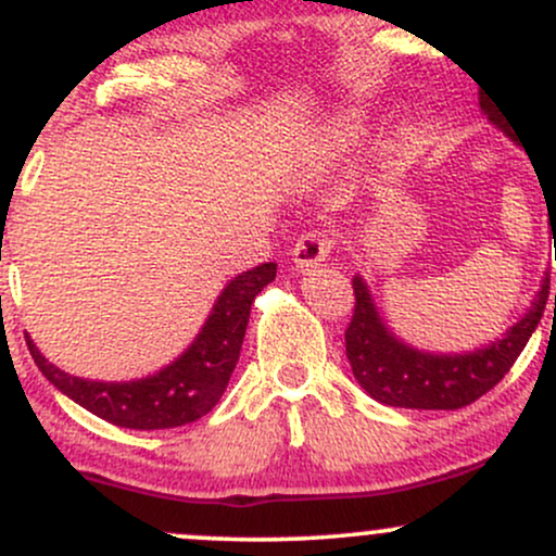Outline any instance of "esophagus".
Listing matches in <instances>:
<instances>
[{"instance_id": "1", "label": "esophagus", "mask_w": 556, "mask_h": 556, "mask_svg": "<svg viewBox=\"0 0 556 556\" xmlns=\"http://www.w3.org/2000/svg\"><path fill=\"white\" fill-rule=\"evenodd\" d=\"M331 248H334V240L327 232H305L292 248V261L300 271H311L329 256Z\"/></svg>"}]
</instances>
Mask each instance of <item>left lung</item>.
I'll list each match as a JSON object with an SVG mask.
<instances>
[{
	"instance_id": "obj_1",
	"label": "left lung",
	"mask_w": 556,
	"mask_h": 556,
	"mask_svg": "<svg viewBox=\"0 0 556 556\" xmlns=\"http://www.w3.org/2000/svg\"><path fill=\"white\" fill-rule=\"evenodd\" d=\"M481 110L489 114L491 123L500 125L513 140H518L513 127L504 123L502 112L483 96ZM548 225H552V219H548ZM353 292L355 305L353 318L344 329V353H348L358 384L384 405L416 407V410H460L500 384L504 374L515 366L522 348L531 340L533 329L539 327L541 316H544L548 277L541 285L531 311L502 340L491 342L489 348L476 350L470 355H429L407 348V344L394 340L392 331L381 324L361 277L353 279Z\"/></svg>"
}]
</instances>
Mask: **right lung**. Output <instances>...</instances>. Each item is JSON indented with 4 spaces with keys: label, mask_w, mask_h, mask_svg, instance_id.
I'll use <instances>...</instances> for the list:
<instances>
[{
    "label": "right lung",
    "mask_w": 556,
    "mask_h": 556,
    "mask_svg": "<svg viewBox=\"0 0 556 556\" xmlns=\"http://www.w3.org/2000/svg\"><path fill=\"white\" fill-rule=\"evenodd\" d=\"M274 277H277V264L271 261L235 277L216 300L206 327L190 344L188 353H182L172 366L149 379L125 381V384L78 379V376H70L52 366L28 337L25 342H28L38 371L47 376L62 394L91 410L93 416L123 426V429H175V426L193 424L206 416L222 400L229 376L238 366L253 298Z\"/></svg>",
    "instance_id": "1"
}]
</instances>
